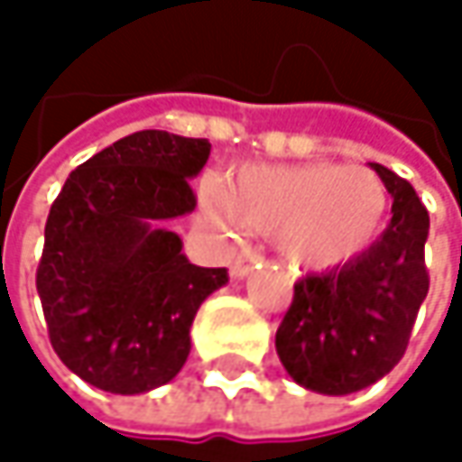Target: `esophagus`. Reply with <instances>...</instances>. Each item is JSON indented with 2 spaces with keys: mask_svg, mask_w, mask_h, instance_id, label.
<instances>
[{
  "mask_svg": "<svg viewBox=\"0 0 462 462\" xmlns=\"http://www.w3.org/2000/svg\"><path fill=\"white\" fill-rule=\"evenodd\" d=\"M256 262H259V254H256V251H243V254H237V259L232 262V267H230L232 278H237V281H240V278H245Z\"/></svg>",
  "mask_w": 462,
  "mask_h": 462,
  "instance_id": "34e87169",
  "label": "esophagus"
}]
</instances>
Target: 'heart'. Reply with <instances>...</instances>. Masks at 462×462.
<instances>
[{
  "label": "heart",
  "instance_id": "heart-1",
  "mask_svg": "<svg viewBox=\"0 0 462 462\" xmlns=\"http://www.w3.org/2000/svg\"><path fill=\"white\" fill-rule=\"evenodd\" d=\"M200 211L219 235H275L281 256L300 270H328L372 245L388 214L383 181L334 162L245 165L230 187L200 184Z\"/></svg>",
  "mask_w": 462,
  "mask_h": 462
}]
</instances>
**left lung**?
Wrapping results in <instances>:
<instances>
[{
    "label": "left lung",
    "mask_w": 462,
    "mask_h": 462,
    "mask_svg": "<svg viewBox=\"0 0 462 462\" xmlns=\"http://www.w3.org/2000/svg\"><path fill=\"white\" fill-rule=\"evenodd\" d=\"M393 198V219L358 256L294 283L275 334L289 377L323 396H347L383 380L404 356L428 294V211L415 187L369 162Z\"/></svg>",
    "instance_id": "1"
}]
</instances>
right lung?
Listing matches in <instances>:
<instances>
[{
  "mask_svg": "<svg viewBox=\"0 0 462 462\" xmlns=\"http://www.w3.org/2000/svg\"><path fill=\"white\" fill-rule=\"evenodd\" d=\"M208 139L139 131L71 171L45 225L37 291L58 358L98 391L136 396L171 383L189 328L230 278L181 254L168 219L195 211Z\"/></svg>",
  "mask_w": 462,
  "mask_h": 462,
  "instance_id": "1",
  "label": "right lung"
}]
</instances>
